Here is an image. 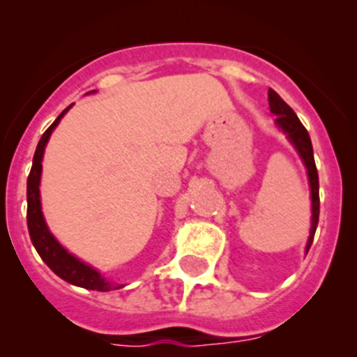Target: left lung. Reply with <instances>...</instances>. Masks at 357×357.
Segmentation results:
<instances>
[{
  "label": "left lung",
  "instance_id": "obj_1",
  "mask_svg": "<svg viewBox=\"0 0 357 357\" xmlns=\"http://www.w3.org/2000/svg\"><path fill=\"white\" fill-rule=\"evenodd\" d=\"M269 98V109L273 114L276 115V124L280 129L287 132L289 139L294 143V146L297 149L298 155L304 160L305 167H307V176H309V185H311V200H312V219H311V235H309L307 247L305 250L311 248L312 240H314L316 228H318V219H319V181H318V169L314 164V155H312V145L311 138H309L307 129L302 126V122L298 121V117L295 115V112L280 98V95L273 89H269L268 93Z\"/></svg>",
  "mask_w": 357,
  "mask_h": 357
}]
</instances>
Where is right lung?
I'll list each match as a JSON object with an SVG mask.
<instances>
[{
    "label": "right lung",
    "instance_id": "1",
    "mask_svg": "<svg viewBox=\"0 0 357 357\" xmlns=\"http://www.w3.org/2000/svg\"><path fill=\"white\" fill-rule=\"evenodd\" d=\"M70 107H67V109L55 119V122H53V124L43 132L41 139H39L38 143V149H36L34 158H32V169L31 172H29V178H27L29 235H31L32 245L36 247V250H38V254L41 255L43 261H45L46 264H48V268L52 269L55 275H59L62 280L72 283V285L82 287V289H88V290H98V291L117 290L121 289V285H114V283L107 282L98 271H95V269L89 268L88 264H84V262H81L79 259H75L74 255L68 254L66 248L56 242L55 236L50 233L48 226H46L45 222V218H43L41 200H39V179H41L43 153H45V146L46 143H48L50 136H52L53 129L56 128L60 119L66 115V112L70 109Z\"/></svg>",
    "mask_w": 357,
    "mask_h": 357
}]
</instances>
